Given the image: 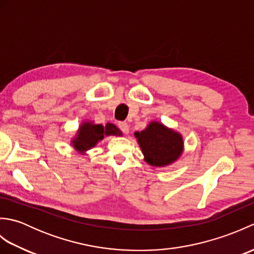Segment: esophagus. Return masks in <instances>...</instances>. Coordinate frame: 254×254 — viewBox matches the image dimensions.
Here are the masks:
<instances>
[{
  "label": "esophagus",
  "instance_id": "esophagus-1",
  "mask_svg": "<svg viewBox=\"0 0 254 254\" xmlns=\"http://www.w3.org/2000/svg\"><path fill=\"white\" fill-rule=\"evenodd\" d=\"M118 127L120 128V130L124 134H127V133H128V131H130V127H128V124L127 122H119L118 123Z\"/></svg>",
  "mask_w": 254,
  "mask_h": 254
}]
</instances>
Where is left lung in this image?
<instances>
[{
	"mask_svg": "<svg viewBox=\"0 0 254 254\" xmlns=\"http://www.w3.org/2000/svg\"><path fill=\"white\" fill-rule=\"evenodd\" d=\"M145 161L152 166H167L179 158L183 142L179 133L165 127L159 122H152L142 132H135Z\"/></svg>",
	"mask_w": 254,
	"mask_h": 254,
	"instance_id": "left-lung-1",
	"label": "left lung"
}]
</instances>
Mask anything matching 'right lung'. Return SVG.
<instances>
[{
    "mask_svg": "<svg viewBox=\"0 0 254 254\" xmlns=\"http://www.w3.org/2000/svg\"><path fill=\"white\" fill-rule=\"evenodd\" d=\"M105 135H122V133L112 123H107L106 127H104L102 124L85 122L79 127L77 136L73 141V145L79 152H85L94 147L97 142L104 138Z\"/></svg>",
    "mask_w": 254,
    "mask_h": 254,
    "instance_id": "1",
    "label": "right lung"
}]
</instances>
